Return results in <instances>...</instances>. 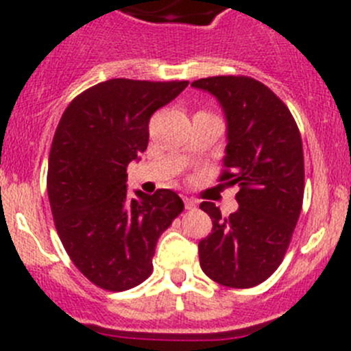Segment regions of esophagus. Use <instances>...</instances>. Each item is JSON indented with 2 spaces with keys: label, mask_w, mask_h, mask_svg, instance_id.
<instances>
[{
  "label": "esophagus",
  "mask_w": 351,
  "mask_h": 351,
  "mask_svg": "<svg viewBox=\"0 0 351 351\" xmlns=\"http://www.w3.org/2000/svg\"><path fill=\"white\" fill-rule=\"evenodd\" d=\"M183 202H185V208H186V210H193V208L197 207L195 200H192V198H183Z\"/></svg>",
  "instance_id": "obj_1"
}]
</instances>
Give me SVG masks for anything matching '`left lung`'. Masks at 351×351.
I'll return each instance as SVG.
<instances>
[{
  "mask_svg": "<svg viewBox=\"0 0 351 351\" xmlns=\"http://www.w3.org/2000/svg\"><path fill=\"white\" fill-rule=\"evenodd\" d=\"M192 86L224 108L228 146L217 182L239 189V208L229 217L212 202L200 204L212 219V232L198 243L200 267L217 284L250 289L280 267L302 210L299 127L284 101L253 77H202Z\"/></svg>",
  "mask_w": 351,
  "mask_h": 351,
  "instance_id": "left-lung-1",
  "label": "left lung"
}]
</instances>
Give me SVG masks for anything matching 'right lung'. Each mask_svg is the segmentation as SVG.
Listing matches in <instances>:
<instances>
[{
  "label": "right lung",
  "mask_w": 351,
  "mask_h": 351,
  "mask_svg": "<svg viewBox=\"0 0 351 351\" xmlns=\"http://www.w3.org/2000/svg\"><path fill=\"white\" fill-rule=\"evenodd\" d=\"M189 81L117 77L88 88L62 113L52 139L47 193L66 253L97 287L122 292L153 274L159 236L183 212L171 190L127 193V166L144 153L149 119Z\"/></svg>",
  "instance_id": "right-lung-1"
}]
</instances>
